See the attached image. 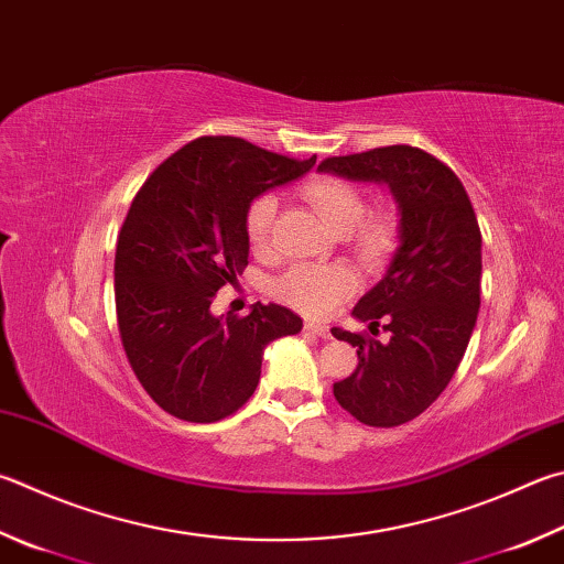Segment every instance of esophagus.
<instances>
[{
  "label": "esophagus",
  "instance_id": "34e87169",
  "mask_svg": "<svg viewBox=\"0 0 564 564\" xmlns=\"http://www.w3.org/2000/svg\"><path fill=\"white\" fill-rule=\"evenodd\" d=\"M305 333L317 335V337H330V327L323 325V323H305Z\"/></svg>",
  "mask_w": 564,
  "mask_h": 564
}]
</instances>
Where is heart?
Instances as JSON below:
<instances>
[{
	"mask_svg": "<svg viewBox=\"0 0 564 564\" xmlns=\"http://www.w3.org/2000/svg\"><path fill=\"white\" fill-rule=\"evenodd\" d=\"M301 197L311 204L317 219L333 234L351 231L347 237L362 261L380 259L394 239L392 214L375 212L362 217L365 199L350 182L340 177H315L303 184ZM275 209H279V202L273 194H263L249 204L243 229H247V241L253 253H261L269 247ZM350 291L352 275L343 265L299 263L273 281V293L305 315H327Z\"/></svg>",
	"mask_w": 564,
	"mask_h": 564,
	"instance_id": "heart-1",
	"label": "heart"
}]
</instances>
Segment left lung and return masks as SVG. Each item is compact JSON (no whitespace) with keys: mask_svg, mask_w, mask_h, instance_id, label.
Instances as JSON below:
<instances>
[{"mask_svg":"<svg viewBox=\"0 0 564 564\" xmlns=\"http://www.w3.org/2000/svg\"><path fill=\"white\" fill-rule=\"evenodd\" d=\"M321 172L384 184L399 212V247L352 315L367 333L333 327L357 347V367L333 384L345 412L367 426H399L452 382L480 308V229L464 184L442 160L412 145L327 158Z\"/></svg>","mask_w":564,"mask_h":564,"instance_id":"8db88e82","label":"left lung"}]
</instances>
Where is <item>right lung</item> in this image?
I'll return each mask as SVG.
<instances>
[{"label":"right lung","mask_w":564,"mask_h":564,"mask_svg":"<svg viewBox=\"0 0 564 564\" xmlns=\"http://www.w3.org/2000/svg\"><path fill=\"white\" fill-rule=\"evenodd\" d=\"M313 165L315 155L207 135L162 162L132 199L116 249L118 330L132 372L167 414L194 424L234 414L259 384L265 345L301 333L283 305L217 317L212 301L249 263V204Z\"/></svg>","instance_id":"obj_1"}]
</instances>
